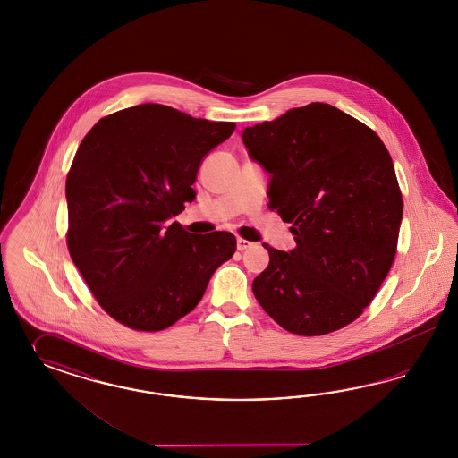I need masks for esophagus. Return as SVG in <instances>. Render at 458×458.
Segmentation results:
<instances>
[{
	"label": "esophagus",
	"mask_w": 458,
	"mask_h": 458,
	"mask_svg": "<svg viewBox=\"0 0 458 458\" xmlns=\"http://www.w3.org/2000/svg\"><path fill=\"white\" fill-rule=\"evenodd\" d=\"M251 245H253V243L249 242V240H245V238H236V249L240 250V251L250 249Z\"/></svg>",
	"instance_id": "obj_1"
}]
</instances>
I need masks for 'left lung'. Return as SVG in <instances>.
<instances>
[{
	"instance_id": "8db88e82",
	"label": "left lung",
	"mask_w": 458,
	"mask_h": 458,
	"mask_svg": "<svg viewBox=\"0 0 458 458\" xmlns=\"http://www.w3.org/2000/svg\"><path fill=\"white\" fill-rule=\"evenodd\" d=\"M242 139L272 174L268 208L292 223L297 243H264L270 264L251 284L255 299L289 333L343 329L371 304L396 255L403 198L386 146L322 102L247 127Z\"/></svg>"
}]
</instances>
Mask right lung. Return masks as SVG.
<instances>
[{
	"instance_id": "obj_1",
	"label": "right lung",
	"mask_w": 458,
	"mask_h": 458,
	"mask_svg": "<svg viewBox=\"0 0 458 458\" xmlns=\"http://www.w3.org/2000/svg\"><path fill=\"white\" fill-rule=\"evenodd\" d=\"M235 127L140 104L102 117L82 139L65 182L67 247L112 319L134 331L166 329L233 257L232 233L193 235L167 220L196 198L203 157Z\"/></svg>"
}]
</instances>
